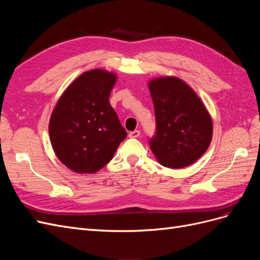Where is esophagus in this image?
Listing matches in <instances>:
<instances>
[{
    "instance_id": "34e87169",
    "label": "esophagus",
    "mask_w": 260,
    "mask_h": 260,
    "mask_svg": "<svg viewBox=\"0 0 260 260\" xmlns=\"http://www.w3.org/2000/svg\"><path fill=\"white\" fill-rule=\"evenodd\" d=\"M140 135H141V132L139 130H135V131H131L129 133V138H138V137H140Z\"/></svg>"
}]
</instances>
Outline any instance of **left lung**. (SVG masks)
<instances>
[{"instance_id":"obj_1","label":"left lung","mask_w":260,"mask_h":260,"mask_svg":"<svg viewBox=\"0 0 260 260\" xmlns=\"http://www.w3.org/2000/svg\"><path fill=\"white\" fill-rule=\"evenodd\" d=\"M156 132L148 143L159 164L183 168L206 152L212 121L205 105L190 86L176 77L151 80Z\"/></svg>"}]
</instances>
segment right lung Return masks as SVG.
Masks as SVG:
<instances>
[{
  "label": "right lung",
  "instance_id": "right-lung-1",
  "mask_svg": "<svg viewBox=\"0 0 260 260\" xmlns=\"http://www.w3.org/2000/svg\"><path fill=\"white\" fill-rule=\"evenodd\" d=\"M117 77L93 69L62 93L52 113L49 133L58 159L70 170L93 174L112 160L127 137L109 95Z\"/></svg>",
  "mask_w": 260,
  "mask_h": 260
}]
</instances>
